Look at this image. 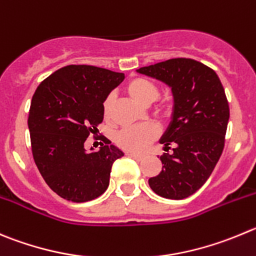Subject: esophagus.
I'll use <instances>...</instances> for the list:
<instances>
[{
  "instance_id": "obj_1",
  "label": "esophagus",
  "mask_w": 256,
  "mask_h": 256,
  "mask_svg": "<svg viewBox=\"0 0 256 256\" xmlns=\"http://www.w3.org/2000/svg\"><path fill=\"white\" fill-rule=\"evenodd\" d=\"M128 155L130 158H132V159H136V160H142V159H144V156H145V155L138 154V152H128Z\"/></svg>"
}]
</instances>
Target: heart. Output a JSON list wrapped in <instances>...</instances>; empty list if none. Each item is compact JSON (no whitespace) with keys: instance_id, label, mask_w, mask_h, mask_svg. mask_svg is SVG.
Here are the masks:
<instances>
[{"instance_id":"heart-1","label":"heart","mask_w":256,"mask_h":256,"mask_svg":"<svg viewBox=\"0 0 256 256\" xmlns=\"http://www.w3.org/2000/svg\"><path fill=\"white\" fill-rule=\"evenodd\" d=\"M126 92L131 98L142 106H149L159 97V86L152 80L145 77H135L130 80L126 84ZM112 104L114 96L108 94L102 104L104 120H110L111 117ZM173 111V102L169 98H163L158 102L154 107V112L156 116L166 117L169 116ZM159 126L155 124H145V125L130 126L125 128L117 134L116 142L122 149L128 152H144L159 135Z\"/></svg>"}]
</instances>
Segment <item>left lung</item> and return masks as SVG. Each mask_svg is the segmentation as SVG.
Returning <instances> with one entry per match:
<instances>
[{"label": "left lung", "instance_id": "left-lung-1", "mask_svg": "<svg viewBox=\"0 0 256 256\" xmlns=\"http://www.w3.org/2000/svg\"><path fill=\"white\" fill-rule=\"evenodd\" d=\"M138 72L172 87L173 120L160 139L176 144L173 154L160 156L162 172L149 179L156 194L183 200L197 192L214 172L225 146L230 108L214 69L190 58H174Z\"/></svg>", "mask_w": 256, "mask_h": 256}]
</instances>
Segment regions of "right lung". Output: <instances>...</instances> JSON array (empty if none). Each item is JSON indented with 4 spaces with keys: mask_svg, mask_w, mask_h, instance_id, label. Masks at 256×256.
<instances>
[{
    "mask_svg": "<svg viewBox=\"0 0 256 256\" xmlns=\"http://www.w3.org/2000/svg\"><path fill=\"white\" fill-rule=\"evenodd\" d=\"M124 78L72 64L45 78L32 96L28 118L32 156L46 184L64 200L80 204L100 197L110 184L112 164L124 156L106 138L98 152L84 149L104 121V98Z\"/></svg>",
    "mask_w": 256,
    "mask_h": 256,
    "instance_id": "right-lung-1",
    "label": "right lung"
}]
</instances>
